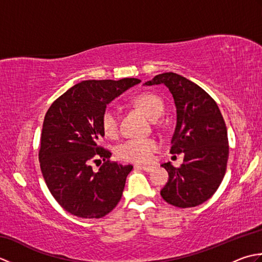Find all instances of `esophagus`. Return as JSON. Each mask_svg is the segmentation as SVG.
<instances>
[{"label": "esophagus", "instance_id": "esophagus-1", "mask_svg": "<svg viewBox=\"0 0 262 262\" xmlns=\"http://www.w3.org/2000/svg\"><path fill=\"white\" fill-rule=\"evenodd\" d=\"M136 168L144 170L146 172H152L154 170V166H151V165H136Z\"/></svg>", "mask_w": 262, "mask_h": 262}]
</instances>
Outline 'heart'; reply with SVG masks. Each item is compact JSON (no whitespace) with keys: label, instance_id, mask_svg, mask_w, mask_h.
I'll use <instances>...</instances> for the list:
<instances>
[{"label":"heart","instance_id":"1","mask_svg":"<svg viewBox=\"0 0 262 262\" xmlns=\"http://www.w3.org/2000/svg\"><path fill=\"white\" fill-rule=\"evenodd\" d=\"M134 103L142 109L151 120H158L164 113V104L157 94L144 92L134 99ZM101 126L104 134L115 137L118 133V115L113 107H107L101 116ZM159 149V143L153 138H130L117 148L120 160L133 163H147Z\"/></svg>","mask_w":262,"mask_h":262}]
</instances>
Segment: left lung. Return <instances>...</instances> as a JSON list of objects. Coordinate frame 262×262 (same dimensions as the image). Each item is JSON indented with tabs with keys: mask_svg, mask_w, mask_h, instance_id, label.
Returning <instances> with one entry per match:
<instances>
[{
	"mask_svg": "<svg viewBox=\"0 0 262 262\" xmlns=\"http://www.w3.org/2000/svg\"><path fill=\"white\" fill-rule=\"evenodd\" d=\"M145 84H164L173 96L177 125L170 153H185L179 168L170 162L162 164L169 181L161 196L180 208L203 204L220 187L229 159L227 129L219 105L196 83L172 72L154 76Z\"/></svg>",
	"mask_w": 262,
	"mask_h": 262,
	"instance_id": "obj_1",
	"label": "left lung"
}]
</instances>
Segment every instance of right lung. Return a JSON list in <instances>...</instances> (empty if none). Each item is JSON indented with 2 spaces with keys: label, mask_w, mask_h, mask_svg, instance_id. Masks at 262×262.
Returning <instances> with one entry per match:
<instances>
[{
  "label": "right lung",
  "mask_w": 262,
  "mask_h": 262,
  "mask_svg": "<svg viewBox=\"0 0 262 262\" xmlns=\"http://www.w3.org/2000/svg\"><path fill=\"white\" fill-rule=\"evenodd\" d=\"M138 79L88 80L57 98L43 119L39 162L56 202L82 219H101L119 203L133 165L110 161L111 152L99 145L104 135L101 116L107 104ZM104 161L98 172L91 164Z\"/></svg>",
  "instance_id": "right-lung-1"
}]
</instances>
